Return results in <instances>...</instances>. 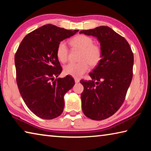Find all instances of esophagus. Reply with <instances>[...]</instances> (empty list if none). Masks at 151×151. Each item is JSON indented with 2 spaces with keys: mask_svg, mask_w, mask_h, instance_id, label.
Listing matches in <instances>:
<instances>
[{
  "mask_svg": "<svg viewBox=\"0 0 151 151\" xmlns=\"http://www.w3.org/2000/svg\"><path fill=\"white\" fill-rule=\"evenodd\" d=\"M75 81L76 83H79L80 80H79V79L77 78H75Z\"/></svg>",
  "mask_w": 151,
  "mask_h": 151,
  "instance_id": "obj_1",
  "label": "esophagus"
}]
</instances>
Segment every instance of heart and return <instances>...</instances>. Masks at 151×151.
I'll return each instance as SVG.
<instances>
[{
    "instance_id": "1",
    "label": "heart",
    "mask_w": 151,
    "mask_h": 151,
    "mask_svg": "<svg viewBox=\"0 0 151 151\" xmlns=\"http://www.w3.org/2000/svg\"><path fill=\"white\" fill-rule=\"evenodd\" d=\"M92 38L84 35L73 37L70 43L72 47L81 50L78 60L80 62L70 63L64 68V72L67 75L78 78L89 70V65L95 66L101 62L103 51L100 46L94 44ZM68 48L65 42H60L57 48V57L61 63H66L68 58Z\"/></svg>"
}]
</instances>
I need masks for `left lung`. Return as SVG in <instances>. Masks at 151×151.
I'll return each mask as SVG.
<instances>
[{
    "mask_svg": "<svg viewBox=\"0 0 151 151\" xmlns=\"http://www.w3.org/2000/svg\"><path fill=\"white\" fill-rule=\"evenodd\" d=\"M96 37L101 42L103 57L89 74L91 81L81 80L82 109L95 121L106 119L122 106L132 78L134 56L127 40L109 27L81 30Z\"/></svg>",
    "mask_w": 151,
    "mask_h": 151,
    "instance_id": "8db88e82",
    "label": "left lung"
}]
</instances>
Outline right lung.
<instances>
[{"mask_svg":"<svg viewBox=\"0 0 151 151\" xmlns=\"http://www.w3.org/2000/svg\"><path fill=\"white\" fill-rule=\"evenodd\" d=\"M78 31L44 25L29 33L17 50L18 88L28 108L40 118H57L63 111L64 96L73 88L75 80L68 75L55 79L63 70L57 48L62 40Z\"/></svg>","mask_w":151,"mask_h":151,"instance_id":"add662e5","label":"right lung"}]
</instances>
